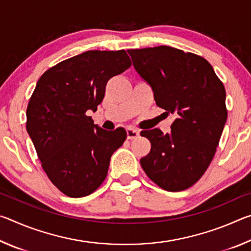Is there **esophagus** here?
<instances>
[{
  "mask_svg": "<svg viewBox=\"0 0 251 251\" xmlns=\"http://www.w3.org/2000/svg\"><path fill=\"white\" fill-rule=\"evenodd\" d=\"M126 133H127V138L128 139H135L139 136V131L135 128H131V127H128V128L126 129Z\"/></svg>",
  "mask_w": 251,
  "mask_h": 251,
  "instance_id": "obj_1",
  "label": "esophagus"
}]
</instances>
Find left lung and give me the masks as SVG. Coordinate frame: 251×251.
<instances>
[{
	"mask_svg": "<svg viewBox=\"0 0 251 251\" xmlns=\"http://www.w3.org/2000/svg\"><path fill=\"white\" fill-rule=\"evenodd\" d=\"M127 52L157 106L177 116L172 133L141 131L151 144L141 165L160 188L181 192L201 179L217 151L228 115L225 86L209 62L194 53L164 45Z\"/></svg>",
	"mask_w": 251,
	"mask_h": 251,
	"instance_id": "8db88e82",
	"label": "left lung"
}]
</instances>
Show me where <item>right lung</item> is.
<instances>
[{"mask_svg": "<svg viewBox=\"0 0 251 251\" xmlns=\"http://www.w3.org/2000/svg\"><path fill=\"white\" fill-rule=\"evenodd\" d=\"M131 65L126 50H87L50 67L37 80L26 108V130L42 168L66 196L94 193L107 176L113 152L127 137L94 124L105 87Z\"/></svg>", "mask_w": 251, "mask_h": 251, "instance_id": "right-lung-1", "label": "right lung"}]
</instances>
